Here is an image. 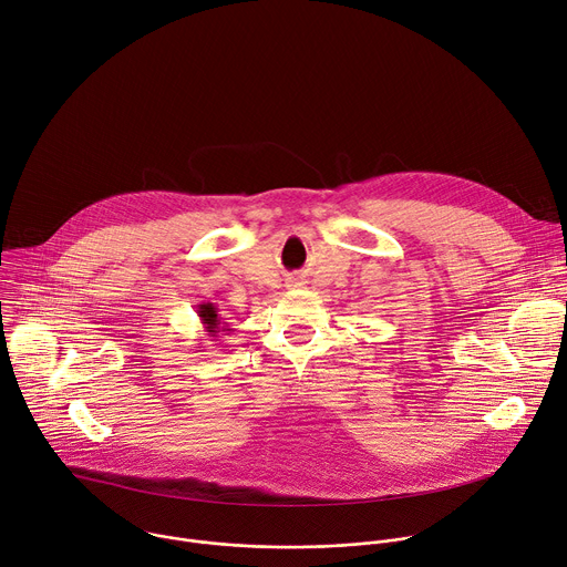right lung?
Segmentation results:
<instances>
[{"label":"right lung","instance_id":"add662e5","mask_svg":"<svg viewBox=\"0 0 567 567\" xmlns=\"http://www.w3.org/2000/svg\"><path fill=\"white\" fill-rule=\"evenodd\" d=\"M198 316H200L205 329L209 331V336H218L220 331H229L227 324H225L223 318H220V309H218L216 302H203V305H198Z\"/></svg>","mask_w":567,"mask_h":567}]
</instances>
